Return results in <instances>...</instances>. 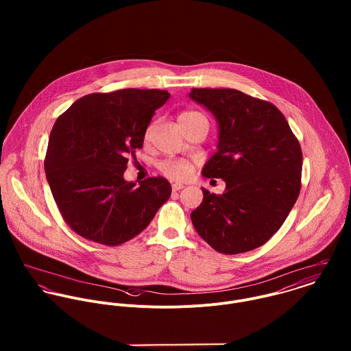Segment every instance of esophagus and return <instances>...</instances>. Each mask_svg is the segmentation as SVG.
Masks as SVG:
<instances>
[{"label":"esophagus","instance_id":"obj_1","mask_svg":"<svg viewBox=\"0 0 351 351\" xmlns=\"http://www.w3.org/2000/svg\"><path fill=\"white\" fill-rule=\"evenodd\" d=\"M182 188H184L182 184H177V182H176V184L171 185V189H173L174 192H177V191H180V189H182Z\"/></svg>","mask_w":351,"mask_h":351}]
</instances>
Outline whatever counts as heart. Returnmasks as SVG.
Returning <instances> with one entry per match:
<instances>
[{
    "label": "heart",
    "mask_w": 351,
    "mask_h": 351,
    "mask_svg": "<svg viewBox=\"0 0 351 351\" xmlns=\"http://www.w3.org/2000/svg\"><path fill=\"white\" fill-rule=\"evenodd\" d=\"M197 119H205L201 113L199 112H195V110H185L182 112L180 116H178V121L180 124L182 123H189V121H193V120H197ZM151 130H152V125H150L146 131V141L150 138ZM160 167V171L171 178V180H177V181H182V180H186L188 177L192 176L193 173V166L191 162L188 160H182V159H169V160H165L159 165Z\"/></svg>",
    "instance_id": "b5f03b06"
}]
</instances>
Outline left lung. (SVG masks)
Returning a JSON list of instances; mask_svg holds the SVG:
<instances>
[{"instance_id": "obj_1", "label": "left lung", "mask_w": 351, "mask_h": 351, "mask_svg": "<svg viewBox=\"0 0 351 351\" xmlns=\"http://www.w3.org/2000/svg\"><path fill=\"white\" fill-rule=\"evenodd\" d=\"M219 127L217 151L201 174L221 178V195L202 188L191 213L201 238L216 251L239 254L266 243L300 193L302 154L284 114L270 102L235 89H192Z\"/></svg>"}]
</instances>
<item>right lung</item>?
Returning a JSON list of instances; mask_svg holds the SVG:
<instances>
[{"label":"right lung","mask_w":351,"mask_h":351,"mask_svg":"<svg viewBox=\"0 0 351 351\" xmlns=\"http://www.w3.org/2000/svg\"><path fill=\"white\" fill-rule=\"evenodd\" d=\"M169 97L158 89L93 93L56 119L46 177L64 221L82 238L119 246L141 234L169 200L171 185L163 177L139 185L124 180L128 156L143 147L154 112Z\"/></svg>","instance_id":"right-lung-1"}]
</instances>
